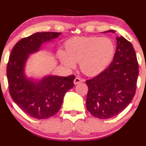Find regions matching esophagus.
Segmentation results:
<instances>
[{
	"instance_id": "1",
	"label": "esophagus",
	"mask_w": 146,
	"mask_h": 146,
	"mask_svg": "<svg viewBox=\"0 0 146 146\" xmlns=\"http://www.w3.org/2000/svg\"><path fill=\"white\" fill-rule=\"evenodd\" d=\"M82 81V80L80 78H76L74 79V80H73V82H74L75 85H77V84L80 83Z\"/></svg>"
}]
</instances>
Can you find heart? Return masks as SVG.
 <instances>
[{
	"instance_id": "1",
	"label": "heart",
	"mask_w": 146,
	"mask_h": 146,
	"mask_svg": "<svg viewBox=\"0 0 146 146\" xmlns=\"http://www.w3.org/2000/svg\"><path fill=\"white\" fill-rule=\"evenodd\" d=\"M65 48L66 51H58L61 64L73 69L79 62L82 73L90 76L102 73L111 63L115 51L111 39L95 36H75L66 42Z\"/></svg>"
}]
</instances>
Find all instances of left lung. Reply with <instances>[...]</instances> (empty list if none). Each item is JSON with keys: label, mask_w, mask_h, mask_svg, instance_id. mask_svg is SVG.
I'll return each mask as SVG.
<instances>
[{"label": "left lung", "mask_w": 146, "mask_h": 146, "mask_svg": "<svg viewBox=\"0 0 146 146\" xmlns=\"http://www.w3.org/2000/svg\"><path fill=\"white\" fill-rule=\"evenodd\" d=\"M113 32L108 30L104 32ZM138 64L133 45L122 36L117 37V48L108 68L86 81L87 110L98 119L118 115L129 104L136 92Z\"/></svg>", "instance_id": "8db88e82"}]
</instances>
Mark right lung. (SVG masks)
Segmentation results:
<instances>
[{"instance_id":"obj_1","label":"right lung","mask_w":146,"mask_h":146,"mask_svg":"<svg viewBox=\"0 0 146 146\" xmlns=\"http://www.w3.org/2000/svg\"><path fill=\"white\" fill-rule=\"evenodd\" d=\"M60 32H36L19 41L13 47L7 66L10 95L15 104L31 117L45 119L60 110L65 94L74 86V76H45L40 80L25 74L29 55L41 46L58 37Z\"/></svg>"}]
</instances>
